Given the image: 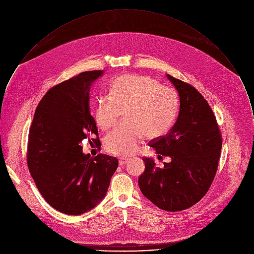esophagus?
<instances>
[{
  "mask_svg": "<svg viewBox=\"0 0 254 254\" xmlns=\"http://www.w3.org/2000/svg\"><path fill=\"white\" fill-rule=\"evenodd\" d=\"M128 161H129V159H128V158H124V157H121V158H119V165L123 166V165L127 164V163H128Z\"/></svg>",
  "mask_w": 254,
  "mask_h": 254,
  "instance_id": "1",
  "label": "esophagus"
}]
</instances>
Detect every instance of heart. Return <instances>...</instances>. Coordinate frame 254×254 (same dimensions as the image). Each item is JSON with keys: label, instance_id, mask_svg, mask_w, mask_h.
<instances>
[{"label": "heart", "instance_id": "obj_1", "mask_svg": "<svg viewBox=\"0 0 254 254\" xmlns=\"http://www.w3.org/2000/svg\"><path fill=\"white\" fill-rule=\"evenodd\" d=\"M177 93L161 87L144 75H122L110 85V95L101 96L95 108L98 126L106 131L117 124L124 111L126 124L115 129L105 141L106 149L115 155L130 156L144 138L163 137L178 114Z\"/></svg>", "mask_w": 254, "mask_h": 254}]
</instances>
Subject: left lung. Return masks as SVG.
<instances>
[{"label": "left lung", "instance_id": "left-lung-1", "mask_svg": "<svg viewBox=\"0 0 254 254\" xmlns=\"http://www.w3.org/2000/svg\"><path fill=\"white\" fill-rule=\"evenodd\" d=\"M180 97L176 123L163 137L151 141L158 157L168 155L164 167L144 157L145 171L139 178L143 194L162 210L175 212L198 202L217 172L222 135L215 115L203 96L191 85L167 74Z\"/></svg>", "mask_w": 254, "mask_h": 254}]
</instances>
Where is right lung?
I'll return each instance as SVG.
<instances>
[{
  "mask_svg": "<svg viewBox=\"0 0 254 254\" xmlns=\"http://www.w3.org/2000/svg\"><path fill=\"white\" fill-rule=\"evenodd\" d=\"M103 73L85 71L51 88L37 106L29 130L30 174L45 200L64 214L85 213L102 201L118 167L116 157H92L80 145L92 135L96 145L101 143L89 92Z\"/></svg>",
  "mask_w": 254,
  "mask_h": 254,
  "instance_id": "1",
  "label": "right lung"
}]
</instances>
